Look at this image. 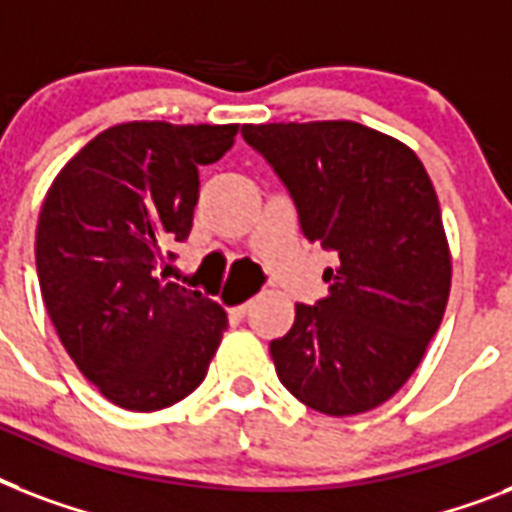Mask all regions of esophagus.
<instances>
[{"instance_id": "esophagus-1", "label": "esophagus", "mask_w": 512, "mask_h": 512, "mask_svg": "<svg viewBox=\"0 0 512 512\" xmlns=\"http://www.w3.org/2000/svg\"><path fill=\"white\" fill-rule=\"evenodd\" d=\"M249 308H252V300H247V303L236 305V308H233V316H247Z\"/></svg>"}]
</instances>
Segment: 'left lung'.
<instances>
[{
  "label": "left lung",
  "instance_id": "left-lung-1",
  "mask_svg": "<svg viewBox=\"0 0 512 512\" xmlns=\"http://www.w3.org/2000/svg\"><path fill=\"white\" fill-rule=\"evenodd\" d=\"M297 207L305 239L337 257L329 295L295 305L271 342L281 385L321 414L385 404L444 319L452 257L436 188L412 148L356 122L244 124Z\"/></svg>",
  "mask_w": 512,
  "mask_h": 512
}]
</instances>
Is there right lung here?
<instances>
[{"instance_id": "obj_1", "label": "right lung", "mask_w": 512, "mask_h": 512, "mask_svg": "<svg viewBox=\"0 0 512 512\" xmlns=\"http://www.w3.org/2000/svg\"><path fill=\"white\" fill-rule=\"evenodd\" d=\"M239 124L127 122L60 170L36 225L44 308L79 372L130 412L183 401L207 377L228 316L159 265L188 239L199 167Z\"/></svg>"}]
</instances>
